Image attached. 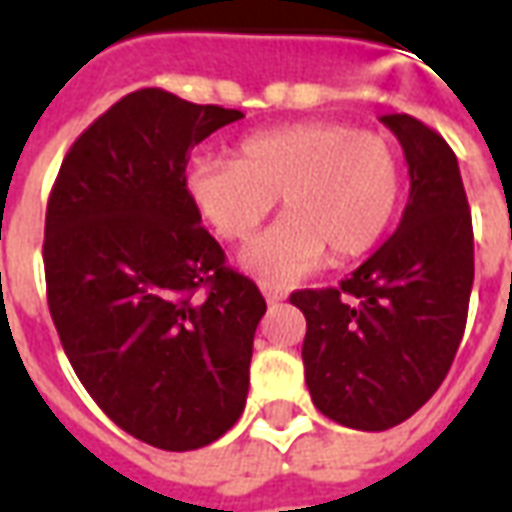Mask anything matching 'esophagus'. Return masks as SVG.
I'll return each instance as SVG.
<instances>
[{
    "label": "esophagus",
    "mask_w": 512,
    "mask_h": 512,
    "mask_svg": "<svg viewBox=\"0 0 512 512\" xmlns=\"http://www.w3.org/2000/svg\"><path fill=\"white\" fill-rule=\"evenodd\" d=\"M260 290H263V296H266V301H271V304H274V301H282L285 296H288L285 290L277 288V285H268V282H263V285H260Z\"/></svg>",
    "instance_id": "34e87169"
}]
</instances>
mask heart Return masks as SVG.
Here are the masks:
<instances>
[{
	"label": "heart",
	"mask_w": 512,
	"mask_h": 512,
	"mask_svg": "<svg viewBox=\"0 0 512 512\" xmlns=\"http://www.w3.org/2000/svg\"><path fill=\"white\" fill-rule=\"evenodd\" d=\"M403 169L392 139L337 120H310L246 136L235 161L202 156L186 194L227 244H244L277 197L285 216L241 257L246 271L293 282L323 263H345L381 241L400 202Z\"/></svg>",
	"instance_id": "b5f03b06"
}]
</instances>
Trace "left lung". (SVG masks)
<instances>
[{
    "label": "left lung",
    "mask_w": 512,
    "mask_h": 512,
    "mask_svg": "<svg viewBox=\"0 0 512 512\" xmlns=\"http://www.w3.org/2000/svg\"><path fill=\"white\" fill-rule=\"evenodd\" d=\"M408 164L395 235L340 288L296 290L315 408L345 428L386 430L428 403L450 373L474 282L472 213L452 147L411 115L381 117Z\"/></svg>",
    "instance_id": "8db88e82"
}]
</instances>
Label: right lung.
Instances as JSON below:
<instances>
[{
  "label": "right lung",
  "mask_w": 512,
  "mask_h": 512,
  "mask_svg": "<svg viewBox=\"0 0 512 512\" xmlns=\"http://www.w3.org/2000/svg\"><path fill=\"white\" fill-rule=\"evenodd\" d=\"M241 117L136 90L73 142L46 208L62 348L106 417L158 450L205 447L246 406L266 299L186 194L191 147Z\"/></svg>",
  "instance_id": "add662e5"
}]
</instances>
